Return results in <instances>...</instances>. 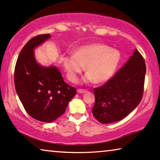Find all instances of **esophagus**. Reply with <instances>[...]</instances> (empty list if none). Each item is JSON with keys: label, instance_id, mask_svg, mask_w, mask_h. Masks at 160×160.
<instances>
[{"label": "esophagus", "instance_id": "esophagus-1", "mask_svg": "<svg viewBox=\"0 0 160 160\" xmlns=\"http://www.w3.org/2000/svg\"><path fill=\"white\" fill-rule=\"evenodd\" d=\"M77 92H78V93H84V92H86V90L85 89H77Z\"/></svg>", "mask_w": 160, "mask_h": 160}]
</instances>
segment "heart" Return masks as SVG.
<instances>
[{"mask_svg":"<svg viewBox=\"0 0 160 160\" xmlns=\"http://www.w3.org/2000/svg\"><path fill=\"white\" fill-rule=\"evenodd\" d=\"M120 60L118 50L102 44H92L78 48L73 55H64L62 62L70 82H76L85 66L88 73L85 81L93 79L95 83H102L113 76Z\"/></svg>","mask_w":160,"mask_h":160,"instance_id":"obj_1","label":"heart"}]
</instances>
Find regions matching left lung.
Wrapping results in <instances>:
<instances>
[{
    "label": "left lung",
    "instance_id": "obj_1",
    "mask_svg": "<svg viewBox=\"0 0 160 160\" xmlns=\"http://www.w3.org/2000/svg\"><path fill=\"white\" fill-rule=\"evenodd\" d=\"M146 74L145 61L138 50L105 84L94 88L92 113L101 123L119 121L142 100Z\"/></svg>",
    "mask_w": 160,
    "mask_h": 160
}]
</instances>
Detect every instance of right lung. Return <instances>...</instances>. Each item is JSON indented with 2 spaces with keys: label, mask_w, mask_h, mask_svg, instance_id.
Segmentation results:
<instances>
[{
  "label": "right lung",
  "mask_w": 160,
  "mask_h": 160,
  "mask_svg": "<svg viewBox=\"0 0 160 160\" xmlns=\"http://www.w3.org/2000/svg\"><path fill=\"white\" fill-rule=\"evenodd\" d=\"M40 34L27 42L18 55L14 71L16 91L27 112L33 118L50 122L61 116L76 89L63 81L55 66H42L34 50L50 38Z\"/></svg>",
  "instance_id": "obj_1"
}]
</instances>
